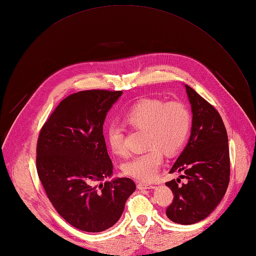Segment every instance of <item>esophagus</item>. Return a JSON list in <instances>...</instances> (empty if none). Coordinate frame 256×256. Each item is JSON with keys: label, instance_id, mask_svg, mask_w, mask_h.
I'll return each instance as SVG.
<instances>
[{"label": "esophagus", "instance_id": "34e87169", "mask_svg": "<svg viewBox=\"0 0 256 256\" xmlns=\"http://www.w3.org/2000/svg\"><path fill=\"white\" fill-rule=\"evenodd\" d=\"M137 186H138V189H140V190H150V189H152V188H154L152 184L145 182H139Z\"/></svg>", "mask_w": 256, "mask_h": 256}]
</instances>
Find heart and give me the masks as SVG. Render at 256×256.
<instances>
[{"instance_id":"1","label":"heart","mask_w":256,"mask_h":256,"mask_svg":"<svg viewBox=\"0 0 256 256\" xmlns=\"http://www.w3.org/2000/svg\"><path fill=\"white\" fill-rule=\"evenodd\" d=\"M124 119L132 128L145 132V146L148 150L124 165L126 176L141 180H150L156 176L163 162V152L168 156L178 152L191 128L189 108L180 100H142L130 108ZM106 142L113 154H126L124 135L119 126L112 124L108 128Z\"/></svg>"}]
</instances>
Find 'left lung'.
Returning a JSON list of instances; mask_svg holds the SVG:
<instances>
[{
	"label": "left lung",
	"instance_id": "8db88e82",
	"mask_svg": "<svg viewBox=\"0 0 256 256\" xmlns=\"http://www.w3.org/2000/svg\"><path fill=\"white\" fill-rule=\"evenodd\" d=\"M192 109L191 136L170 173L182 172L180 178L166 182L173 195L166 214L172 221L190 225L206 219L220 204L230 184V160L223 120L204 98L184 85Z\"/></svg>",
	"mask_w": 256,
	"mask_h": 256
}]
</instances>
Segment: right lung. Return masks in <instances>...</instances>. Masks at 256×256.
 I'll return each mask as SVG.
<instances>
[{
    "label": "right lung",
    "instance_id": "add662e5",
    "mask_svg": "<svg viewBox=\"0 0 256 256\" xmlns=\"http://www.w3.org/2000/svg\"><path fill=\"white\" fill-rule=\"evenodd\" d=\"M122 91L85 90L64 98L39 132L36 168L60 216L87 232L112 227L136 190L130 178L99 182L113 174L102 126Z\"/></svg>",
    "mask_w": 256,
    "mask_h": 256
}]
</instances>
